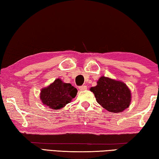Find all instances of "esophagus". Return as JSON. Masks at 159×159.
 I'll return each instance as SVG.
<instances>
[{
    "label": "esophagus",
    "instance_id": "1",
    "mask_svg": "<svg viewBox=\"0 0 159 159\" xmlns=\"http://www.w3.org/2000/svg\"><path fill=\"white\" fill-rule=\"evenodd\" d=\"M87 89V87L86 85H82V86H80V87H79V89L80 91H84Z\"/></svg>",
    "mask_w": 159,
    "mask_h": 159
}]
</instances>
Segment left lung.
I'll use <instances>...</instances> for the list:
<instances>
[{"instance_id": "8db88e82", "label": "left lung", "mask_w": 159, "mask_h": 159, "mask_svg": "<svg viewBox=\"0 0 159 159\" xmlns=\"http://www.w3.org/2000/svg\"><path fill=\"white\" fill-rule=\"evenodd\" d=\"M90 90L94 93L98 103L112 113L122 112L130 103V91L122 82L101 77L97 85Z\"/></svg>"}]
</instances>
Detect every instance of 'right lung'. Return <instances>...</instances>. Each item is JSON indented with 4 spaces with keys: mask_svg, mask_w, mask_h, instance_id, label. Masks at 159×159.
I'll return each mask as SVG.
<instances>
[{
    "mask_svg": "<svg viewBox=\"0 0 159 159\" xmlns=\"http://www.w3.org/2000/svg\"><path fill=\"white\" fill-rule=\"evenodd\" d=\"M77 93V89L71 84L57 79L53 84L41 90L40 97L43 103L49 108L60 109L70 103L76 97Z\"/></svg>",
    "mask_w": 159,
    "mask_h": 159,
    "instance_id": "add662e5",
    "label": "right lung"
}]
</instances>
